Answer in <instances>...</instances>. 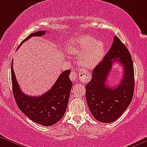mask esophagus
<instances>
[{
	"label": "esophagus",
	"instance_id": "1",
	"mask_svg": "<svg viewBox=\"0 0 147 147\" xmlns=\"http://www.w3.org/2000/svg\"><path fill=\"white\" fill-rule=\"evenodd\" d=\"M83 73H84V72H80L79 74H83ZM78 75L77 72H75V71H72V72H71L70 75H69V78L71 79V80H72V81H76V80L78 79Z\"/></svg>",
	"mask_w": 147,
	"mask_h": 147
}]
</instances>
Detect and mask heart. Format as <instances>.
<instances>
[{
	"label": "heart",
	"mask_w": 147,
	"mask_h": 147,
	"mask_svg": "<svg viewBox=\"0 0 147 147\" xmlns=\"http://www.w3.org/2000/svg\"><path fill=\"white\" fill-rule=\"evenodd\" d=\"M74 55H79V64L86 69L96 67L104 55V45L100 41H95L90 36H83L80 38L78 45L71 50Z\"/></svg>",
	"instance_id": "1"
}]
</instances>
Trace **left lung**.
Listing matches in <instances>:
<instances>
[{
	"label": "left lung",
	"mask_w": 147,
	"mask_h": 147,
	"mask_svg": "<svg viewBox=\"0 0 147 147\" xmlns=\"http://www.w3.org/2000/svg\"><path fill=\"white\" fill-rule=\"evenodd\" d=\"M124 69L120 83L114 87L107 84L113 62ZM134 69L131 55L116 36L105 57L92 71V80L86 87V98L90 111L99 121L111 123L119 118L130 104L134 93Z\"/></svg>",
	"instance_id": "left-lung-1"
}]
</instances>
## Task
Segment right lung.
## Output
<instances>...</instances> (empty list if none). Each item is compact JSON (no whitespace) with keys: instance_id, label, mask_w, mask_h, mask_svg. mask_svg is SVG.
<instances>
[{"instance_id":"right-lung-1","label":"right lung","mask_w":147,"mask_h":147,"mask_svg":"<svg viewBox=\"0 0 147 147\" xmlns=\"http://www.w3.org/2000/svg\"><path fill=\"white\" fill-rule=\"evenodd\" d=\"M46 31L32 33L21 42L32 36H41ZM20 44V45H21ZM11 62V83L16 103L21 111L31 120L43 126H51L63 117L67 110L72 83L69 79L70 70L67 69L60 75L52 88L39 96H28L22 92L16 80Z\"/></svg>"}]
</instances>
